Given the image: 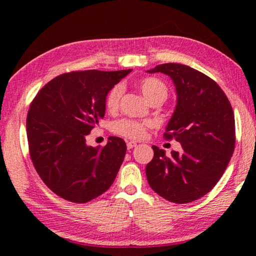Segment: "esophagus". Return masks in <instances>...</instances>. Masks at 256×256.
Returning a JSON list of instances; mask_svg holds the SVG:
<instances>
[{
    "label": "esophagus",
    "instance_id": "obj_1",
    "mask_svg": "<svg viewBox=\"0 0 256 256\" xmlns=\"http://www.w3.org/2000/svg\"><path fill=\"white\" fill-rule=\"evenodd\" d=\"M126 146H128V149L130 150V149H133L134 146H136V141H128V144H126Z\"/></svg>",
    "mask_w": 256,
    "mask_h": 256
}]
</instances>
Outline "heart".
Returning a JSON list of instances; mask_svg holds the SVG:
<instances>
[{
    "label": "heart",
    "instance_id": "heart-1",
    "mask_svg": "<svg viewBox=\"0 0 256 256\" xmlns=\"http://www.w3.org/2000/svg\"><path fill=\"white\" fill-rule=\"evenodd\" d=\"M138 88L144 96L151 102L157 98L166 99L168 94L167 86L162 81L156 78H146L138 82ZM123 88L120 84H116L110 89L105 97V107L108 112H115L120 106V100L122 97ZM152 123L149 120H120L112 124V132L132 140H138L144 138L146 130L151 128Z\"/></svg>",
    "mask_w": 256,
    "mask_h": 256
}]
</instances>
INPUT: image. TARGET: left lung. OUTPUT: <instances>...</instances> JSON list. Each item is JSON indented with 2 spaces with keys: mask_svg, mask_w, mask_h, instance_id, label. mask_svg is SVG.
<instances>
[{
  "mask_svg": "<svg viewBox=\"0 0 256 256\" xmlns=\"http://www.w3.org/2000/svg\"><path fill=\"white\" fill-rule=\"evenodd\" d=\"M174 81L177 105L164 133L182 144L180 152L152 146L146 164L150 188L172 203H190L214 188L226 170L236 142L232 107L222 89L202 72L177 63L156 66Z\"/></svg>",
  "mask_w": 256,
  "mask_h": 256,
  "instance_id": "left-lung-1",
  "label": "left lung"
}]
</instances>
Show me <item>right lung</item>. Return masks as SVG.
Segmentation results:
<instances>
[{
  "label": "right lung",
  "mask_w": 256,
  "mask_h": 256,
  "mask_svg": "<svg viewBox=\"0 0 256 256\" xmlns=\"http://www.w3.org/2000/svg\"><path fill=\"white\" fill-rule=\"evenodd\" d=\"M132 70L72 71L38 92L27 115L29 154L47 188L64 200L86 203L110 188L126 144L110 136L104 146L86 136L105 115L110 89Z\"/></svg>",
  "instance_id": "right-lung-1"
}]
</instances>
